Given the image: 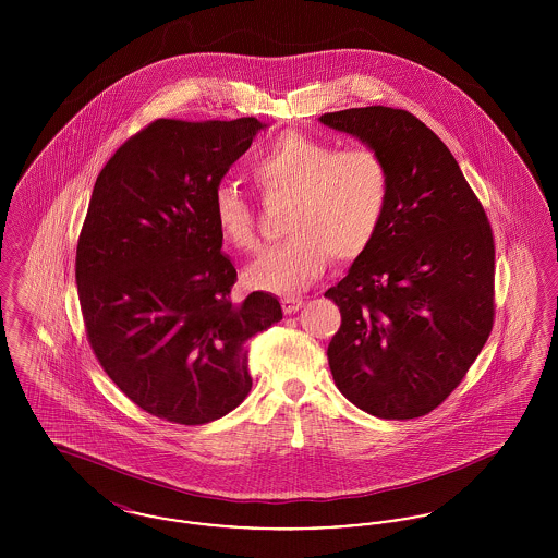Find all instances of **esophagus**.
Listing matches in <instances>:
<instances>
[{"label":"esophagus","mask_w":558,"mask_h":558,"mask_svg":"<svg viewBox=\"0 0 558 558\" xmlns=\"http://www.w3.org/2000/svg\"><path fill=\"white\" fill-rule=\"evenodd\" d=\"M303 299H299V296H284L282 299V310H284V314H294V312H299L301 307H303Z\"/></svg>","instance_id":"34e87169"}]
</instances>
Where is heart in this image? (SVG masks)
Here are the masks:
<instances>
[{
    "mask_svg": "<svg viewBox=\"0 0 558 558\" xmlns=\"http://www.w3.org/2000/svg\"><path fill=\"white\" fill-rule=\"evenodd\" d=\"M266 194L292 196L287 215L289 239L266 248L248 267L253 287L294 292L316 280L330 262H353L371 248L385 219L391 175L385 159L366 146L343 148L301 132L267 142L251 165ZM213 219L230 246L257 244L255 215L232 184L213 192Z\"/></svg>",
    "mask_w": 558,
    "mask_h": 558,
    "instance_id": "obj_1",
    "label": "heart"
}]
</instances>
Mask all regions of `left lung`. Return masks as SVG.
Wrapping results in <instances>:
<instances>
[{
  "mask_svg": "<svg viewBox=\"0 0 558 558\" xmlns=\"http://www.w3.org/2000/svg\"><path fill=\"white\" fill-rule=\"evenodd\" d=\"M319 121L371 146L391 175L371 248L324 292L341 310L328 345L332 378L372 416H425L492 332V226L448 146L408 110L347 108Z\"/></svg>",
  "mask_w": 558,
  "mask_h": 558,
  "instance_id": "obj_1",
  "label": "left lung"
}]
</instances>
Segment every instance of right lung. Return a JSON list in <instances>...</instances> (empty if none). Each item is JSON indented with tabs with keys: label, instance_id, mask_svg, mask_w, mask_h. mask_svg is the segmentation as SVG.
Segmentation results:
<instances>
[{
	"label": "right lung",
	"instance_id": "1",
	"mask_svg": "<svg viewBox=\"0 0 558 558\" xmlns=\"http://www.w3.org/2000/svg\"><path fill=\"white\" fill-rule=\"evenodd\" d=\"M266 125L159 119L105 165L81 228L75 278L87 341L144 412L205 425L248 396L246 341L282 319L274 294L232 299L213 192Z\"/></svg>",
	"mask_w": 558,
	"mask_h": 558
}]
</instances>
